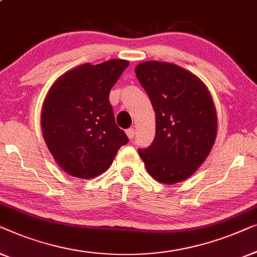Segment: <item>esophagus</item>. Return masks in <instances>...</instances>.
Segmentation results:
<instances>
[{
    "mask_svg": "<svg viewBox=\"0 0 257 257\" xmlns=\"http://www.w3.org/2000/svg\"><path fill=\"white\" fill-rule=\"evenodd\" d=\"M125 133H127V136L129 140H133L134 137H135V129L134 128H128L127 130H125Z\"/></svg>",
    "mask_w": 257,
    "mask_h": 257,
    "instance_id": "34e87169",
    "label": "esophagus"
}]
</instances>
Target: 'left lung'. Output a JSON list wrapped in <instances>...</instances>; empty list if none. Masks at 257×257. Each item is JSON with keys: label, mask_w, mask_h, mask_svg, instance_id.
Returning <instances> with one entry per match:
<instances>
[{"label": "left lung", "mask_w": 257, "mask_h": 257, "mask_svg": "<svg viewBox=\"0 0 257 257\" xmlns=\"http://www.w3.org/2000/svg\"><path fill=\"white\" fill-rule=\"evenodd\" d=\"M135 72L156 114L154 142L139 149L140 156L158 182H182L199 168L214 143L211 94L196 75L177 65L144 61Z\"/></svg>", "instance_id": "obj_1"}]
</instances>
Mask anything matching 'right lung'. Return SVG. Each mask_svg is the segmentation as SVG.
<instances>
[{"instance_id": "add662e5", "label": "right lung", "mask_w": 257, "mask_h": 257, "mask_svg": "<svg viewBox=\"0 0 257 257\" xmlns=\"http://www.w3.org/2000/svg\"><path fill=\"white\" fill-rule=\"evenodd\" d=\"M129 61L84 64L61 75L43 104L42 132L61 169L78 178H94L109 168L129 142L115 123L109 93Z\"/></svg>"}]
</instances>
